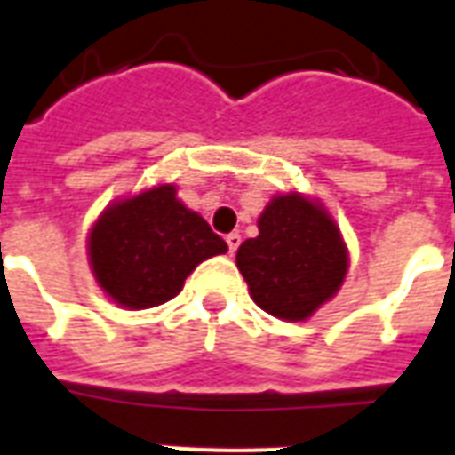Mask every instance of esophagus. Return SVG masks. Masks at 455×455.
Returning a JSON list of instances; mask_svg holds the SVG:
<instances>
[{
  "label": "esophagus",
  "instance_id": "1",
  "mask_svg": "<svg viewBox=\"0 0 455 455\" xmlns=\"http://www.w3.org/2000/svg\"><path fill=\"white\" fill-rule=\"evenodd\" d=\"M227 243H228V253H236L238 245H241V234H228Z\"/></svg>",
  "mask_w": 455,
  "mask_h": 455
}]
</instances>
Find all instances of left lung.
<instances>
[{"label": "left lung", "mask_w": 455, "mask_h": 455, "mask_svg": "<svg viewBox=\"0 0 455 455\" xmlns=\"http://www.w3.org/2000/svg\"><path fill=\"white\" fill-rule=\"evenodd\" d=\"M258 231L236 253L253 301L282 321L311 318L338 294L349 267L335 219L318 200L284 193L267 202Z\"/></svg>", "instance_id": "obj_1"}]
</instances>
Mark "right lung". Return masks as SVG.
Wrapping results in <instances>:
<instances>
[{"label": "right lung", "instance_id": "right-lung-1", "mask_svg": "<svg viewBox=\"0 0 455 455\" xmlns=\"http://www.w3.org/2000/svg\"><path fill=\"white\" fill-rule=\"evenodd\" d=\"M89 265L113 304L142 311L171 301L188 275L228 245L176 197V185L108 204L86 241Z\"/></svg>", "mask_w": 455, "mask_h": 455}]
</instances>
